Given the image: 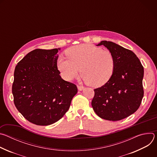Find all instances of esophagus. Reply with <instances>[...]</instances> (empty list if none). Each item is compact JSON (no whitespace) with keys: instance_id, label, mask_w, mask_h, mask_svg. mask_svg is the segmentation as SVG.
<instances>
[{"instance_id":"34e87169","label":"esophagus","mask_w":157,"mask_h":157,"mask_svg":"<svg viewBox=\"0 0 157 157\" xmlns=\"http://www.w3.org/2000/svg\"><path fill=\"white\" fill-rule=\"evenodd\" d=\"M77 87H78V89L79 91H82L83 89H84V87L82 86H79V85H78Z\"/></svg>"}]
</instances>
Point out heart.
Instances as JSON below:
<instances>
[{
    "label": "heart",
    "mask_w": 157,
    "mask_h": 157,
    "mask_svg": "<svg viewBox=\"0 0 157 157\" xmlns=\"http://www.w3.org/2000/svg\"><path fill=\"white\" fill-rule=\"evenodd\" d=\"M68 59L60 57L57 67L62 76L71 81L79 73L82 79L93 87L106 83L113 74L115 59L112 53L107 50L88 44L74 46L66 52Z\"/></svg>",
    "instance_id": "heart-1"
}]
</instances>
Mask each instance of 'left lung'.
Instances as JSON below:
<instances>
[{
  "label": "left lung",
  "instance_id": "left-lung-1",
  "mask_svg": "<svg viewBox=\"0 0 157 157\" xmlns=\"http://www.w3.org/2000/svg\"><path fill=\"white\" fill-rule=\"evenodd\" d=\"M100 45L113 55L115 67L110 79L94 89L92 107L103 119L120 121L133 114L140 105L144 97V67L131 50L105 40L97 44Z\"/></svg>",
  "mask_w": 157,
  "mask_h": 157
}]
</instances>
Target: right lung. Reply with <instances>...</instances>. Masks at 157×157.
Returning a JSON list of instances; mask_svg holds the SVG:
<instances>
[{"mask_svg": "<svg viewBox=\"0 0 157 157\" xmlns=\"http://www.w3.org/2000/svg\"><path fill=\"white\" fill-rule=\"evenodd\" d=\"M60 48L36 49L15 67L12 85L13 101L27 121L48 125L59 121L68 110L78 89L63 80L57 68Z\"/></svg>", "mask_w": 157, "mask_h": 157, "instance_id": "obj_1", "label": "right lung"}]
</instances>
